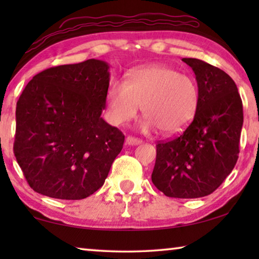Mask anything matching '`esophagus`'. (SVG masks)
I'll return each mask as SVG.
<instances>
[{
  "label": "esophagus",
  "instance_id": "obj_1",
  "mask_svg": "<svg viewBox=\"0 0 259 259\" xmlns=\"http://www.w3.org/2000/svg\"><path fill=\"white\" fill-rule=\"evenodd\" d=\"M125 142H126V144H128V145H133V146L134 145H139V144L143 143L142 139L133 137V136H128V137H126V139H125Z\"/></svg>",
  "mask_w": 259,
  "mask_h": 259
}]
</instances>
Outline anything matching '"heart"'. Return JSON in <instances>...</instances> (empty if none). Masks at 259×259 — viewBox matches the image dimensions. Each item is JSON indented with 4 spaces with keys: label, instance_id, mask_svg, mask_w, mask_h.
Masks as SVG:
<instances>
[{
    "label": "heart",
    "instance_id": "b5f03b06",
    "mask_svg": "<svg viewBox=\"0 0 259 259\" xmlns=\"http://www.w3.org/2000/svg\"><path fill=\"white\" fill-rule=\"evenodd\" d=\"M107 112L113 124L135 119L142 106L143 130L157 128L166 136L190 125L200 104L198 83L164 65L134 69L126 82L113 81L107 90Z\"/></svg>",
    "mask_w": 259,
    "mask_h": 259
}]
</instances>
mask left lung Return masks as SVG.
Masks as SVG:
<instances>
[{
    "label": "left lung",
    "instance_id": "1",
    "mask_svg": "<svg viewBox=\"0 0 259 259\" xmlns=\"http://www.w3.org/2000/svg\"><path fill=\"white\" fill-rule=\"evenodd\" d=\"M182 60L195 74L199 108L181 136L156 144L152 182L169 198L195 199L211 194L233 170L240 152L243 107L229 74L203 60Z\"/></svg>",
    "mask_w": 259,
    "mask_h": 259
}]
</instances>
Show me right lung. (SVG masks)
I'll use <instances>...</instances> for the list:
<instances>
[{
    "instance_id": "right-lung-1",
    "label": "right lung",
    "mask_w": 259,
    "mask_h": 259,
    "mask_svg": "<svg viewBox=\"0 0 259 259\" xmlns=\"http://www.w3.org/2000/svg\"><path fill=\"white\" fill-rule=\"evenodd\" d=\"M108 65L89 59L35 75L17 102L14 153L28 185L81 200L104 185L124 135L103 120Z\"/></svg>"
}]
</instances>
